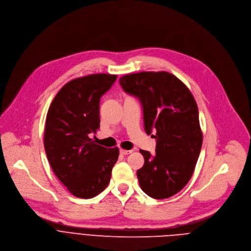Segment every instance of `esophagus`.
<instances>
[{"label": "esophagus", "mask_w": 251, "mask_h": 251, "mask_svg": "<svg viewBox=\"0 0 251 251\" xmlns=\"http://www.w3.org/2000/svg\"><path fill=\"white\" fill-rule=\"evenodd\" d=\"M132 151H133L132 150H124V149H121V150H120V153H121V154H124V155L129 154V153H131Z\"/></svg>", "instance_id": "1"}]
</instances>
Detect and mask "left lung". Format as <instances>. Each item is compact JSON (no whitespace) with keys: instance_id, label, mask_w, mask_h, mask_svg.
Wrapping results in <instances>:
<instances>
[{"instance_id":"8db88e82","label":"left lung","mask_w":251,"mask_h":251,"mask_svg":"<svg viewBox=\"0 0 251 251\" xmlns=\"http://www.w3.org/2000/svg\"><path fill=\"white\" fill-rule=\"evenodd\" d=\"M119 81L141 100L146 133L155 130V154L140 150L145 158L137 172L140 186L151 198H170L189 182L201 151L197 103L184 83L164 71L129 74Z\"/></svg>"}]
</instances>
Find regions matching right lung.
I'll return each mask as SVG.
<instances>
[{"mask_svg": "<svg viewBox=\"0 0 251 251\" xmlns=\"http://www.w3.org/2000/svg\"><path fill=\"white\" fill-rule=\"evenodd\" d=\"M116 75L93 74L74 78L57 93L46 116L44 148L58 179L75 197L90 199L108 185L119 155L90 135L100 129V100Z\"/></svg>", "mask_w": 251, "mask_h": 251, "instance_id": "1", "label": "right lung"}]
</instances>
